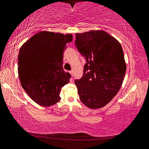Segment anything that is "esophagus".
<instances>
[{
    "instance_id": "esophagus-1",
    "label": "esophagus",
    "mask_w": 149,
    "mask_h": 149,
    "mask_svg": "<svg viewBox=\"0 0 149 149\" xmlns=\"http://www.w3.org/2000/svg\"><path fill=\"white\" fill-rule=\"evenodd\" d=\"M70 75H71V77L73 76V71H72H72H70Z\"/></svg>"
}]
</instances>
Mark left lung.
Here are the masks:
<instances>
[{
  "instance_id": "8db88e82",
  "label": "left lung",
  "mask_w": 149,
  "mask_h": 149,
  "mask_svg": "<svg viewBox=\"0 0 149 149\" xmlns=\"http://www.w3.org/2000/svg\"><path fill=\"white\" fill-rule=\"evenodd\" d=\"M78 50L86 58L82 78L75 80L80 100L90 109L105 106L118 92L126 70L119 42L104 31L76 33Z\"/></svg>"
}]
</instances>
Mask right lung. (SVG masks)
<instances>
[{
    "mask_svg": "<svg viewBox=\"0 0 149 149\" xmlns=\"http://www.w3.org/2000/svg\"><path fill=\"white\" fill-rule=\"evenodd\" d=\"M71 34L40 31L25 42L18 55V74L22 88L38 105L52 106L61 100V88L70 74L63 67V52Z\"/></svg>",
    "mask_w": 149,
    "mask_h": 149,
    "instance_id": "1",
    "label": "right lung"
}]
</instances>
